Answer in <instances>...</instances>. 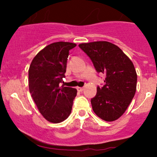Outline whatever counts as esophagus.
Returning <instances> with one entry per match:
<instances>
[{
	"instance_id": "1",
	"label": "esophagus",
	"mask_w": 157,
	"mask_h": 157,
	"mask_svg": "<svg viewBox=\"0 0 157 157\" xmlns=\"http://www.w3.org/2000/svg\"><path fill=\"white\" fill-rule=\"evenodd\" d=\"M77 90H78L79 92H82L83 90V87H79L78 86V87H77Z\"/></svg>"
}]
</instances>
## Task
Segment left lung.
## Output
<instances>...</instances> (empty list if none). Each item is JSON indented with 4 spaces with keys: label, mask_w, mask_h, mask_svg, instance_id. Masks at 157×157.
I'll return each mask as SVG.
<instances>
[{
    "label": "left lung",
    "mask_w": 157,
    "mask_h": 157,
    "mask_svg": "<svg viewBox=\"0 0 157 157\" xmlns=\"http://www.w3.org/2000/svg\"><path fill=\"white\" fill-rule=\"evenodd\" d=\"M79 47L87 55L98 73L105 75L104 85L97 86L91 99L96 115L113 121L125 112L137 87V73L132 61L117 45L105 42L82 43Z\"/></svg>",
    "instance_id": "1"
}]
</instances>
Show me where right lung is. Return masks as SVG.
<instances>
[{
  "label": "right lung",
  "mask_w": 157,
  "mask_h": 157,
  "mask_svg": "<svg viewBox=\"0 0 157 157\" xmlns=\"http://www.w3.org/2000/svg\"><path fill=\"white\" fill-rule=\"evenodd\" d=\"M71 42H58L47 45L33 58L29 69V89L44 118L52 123L64 121L71 114L77 90L61 86L65 77Z\"/></svg>",
  "instance_id": "right-lung-1"
}]
</instances>
